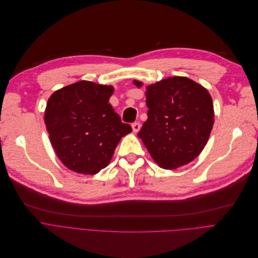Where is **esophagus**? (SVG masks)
<instances>
[{
	"label": "esophagus",
	"instance_id": "obj_1",
	"mask_svg": "<svg viewBox=\"0 0 258 258\" xmlns=\"http://www.w3.org/2000/svg\"><path fill=\"white\" fill-rule=\"evenodd\" d=\"M132 129H133V132L138 133V132L140 131V129H141V124H140V123H138V122L133 123V124H132Z\"/></svg>",
	"mask_w": 258,
	"mask_h": 258
}]
</instances>
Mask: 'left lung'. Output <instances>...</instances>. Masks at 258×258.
<instances>
[{"label":"left lung","mask_w":258,"mask_h":258,"mask_svg":"<svg viewBox=\"0 0 258 258\" xmlns=\"http://www.w3.org/2000/svg\"><path fill=\"white\" fill-rule=\"evenodd\" d=\"M146 89L148 119L139 138L160 168L174 170L189 163L202 152L213 130L215 112L208 90L179 76Z\"/></svg>","instance_id":"obj_1"}]
</instances>
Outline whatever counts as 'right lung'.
Segmentation results:
<instances>
[{"label":"right lung","instance_id":"1","mask_svg":"<svg viewBox=\"0 0 258 258\" xmlns=\"http://www.w3.org/2000/svg\"><path fill=\"white\" fill-rule=\"evenodd\" d=\"M111 85L79 81L49 98L44 124L58 158L68 169L95 175L107 166L123 136L132 131L109 104Z\"/></svg>","mask_w":258,"mask_h":258}]
</instances>
